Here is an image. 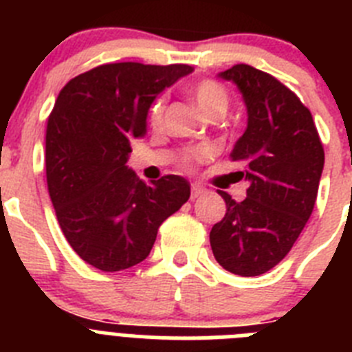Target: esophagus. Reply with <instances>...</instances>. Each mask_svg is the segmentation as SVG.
Segmentation results:
<instances>
[{"mask_svg": "<svg viewBox=\"0 0 352 352\" xmlns=\"http://www.w3.org/2000/svg\"><path fill=\"white\" fill-rule=\"evenodd\" d=\"M204 194V188L199 185H192V192H190V199H197Z\"/></svg>", "mask_w": 352, "mask_h": 352, "instance_id": "esophagus-1", "label": "esophagus"}]
</instances>
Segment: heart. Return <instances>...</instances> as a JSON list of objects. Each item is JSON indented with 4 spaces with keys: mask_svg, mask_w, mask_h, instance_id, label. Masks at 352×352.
Instances as JSON below:
<instances>
[{
    "mask_svg": "<svg viewBox=\"0 0 352 352\" xmlns=\"http://www.w3.org/2000/svg\"><path fill=\"white\" fill-rule=\"evenodd\" d=\"M194 100L197 104V107L201 109V113L204 116H211L213 113H226L227 105H229V96L227 91L223 89L222 84H219L217 80H201L194 86ZM164 111H166V98L164 96H158L157 100L151 104L148 113L149 123L153 126H158L164 120ZM204 157V153H194L190 157L185 158V166H190L192 162L201 160Z\"/></svg>",
    "mask_w": 352,
    "mask_h": 352,
    "instance_id": "b5f03b06",
    "label": "heart"
}]
</instances>
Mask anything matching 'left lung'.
Segmentation results:
<instances>
[{
	"mask_svg": "<svg viewBox=\"0 0 352 352\" xmlns=\"http://www.w3.org/2000/svg\"><path fill=\"white\" fill-rule=\"evenodd\" d=\"M219 77L234 82L247 105V130L231 158L243 162L250 185L241 203L219 192L227 211L210 243L223 270L257 276L287 256L310 219L324 149L310 111L280 80L243 63Z\"/></svg>",
	"mask_w": 352,
	"mask_h": 352,
	"instance_id": "8db88e82",
	"label": "left lung"
}]
</instances>
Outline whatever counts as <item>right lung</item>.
<instances>
[{
    "mask_svg": "<svg viewBox=\"0 0 352 352\" xmlns=\"http://www.w3.org/2000/svg\"><path fill=\"white\" fill-rule=\"evenodd\" d=\"M188 65H100L65 84L47 121L45 174L61 231L77 256L121 272L149 256L162 222L190 197L182 176L146 185L126 166L153 100Z\"/></svg>",
    "mask_w": 352,
    "mask_h": 352,
    "instance_id": "right-lung-1",
    "label": "right lung"
}]
</instances>
